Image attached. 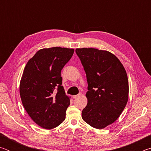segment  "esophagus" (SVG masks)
I'll list each match as a JSON object with an SVG mask.
<instances>
[{
	"instance_id": "obj_1",
	"label": "esophagus",
	"mask_w": 151,
	"mask_h": 151,
	"mask_svg": "<svg viewBox=\"0 0 151 151\" xmlns=\"http://www.w3.org/2000/svg\"><path fill=\"white\" fill-rule=\"evenodd\" d=\"M81 96V93H79L78 94H76V95H74L73 97V99H76Z\"/></svg>"
}]
</instances>
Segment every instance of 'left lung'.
Here are the masks:
<instances>
[{"mask_svg":"<svg viewBox=\"0 0 151 151\" xmlns=\"http://www.w3.org/2000/svg\"><path fill=\"white\" fill-rule=\"evenodd\" d=\"M86 75L88 103L82 118L95 129H102L116 121L129 99L127 72L115 55L93 48H76Z\"/></svg>","mask_w":151,"mask_h":151,"instance_id":"left-lung-1","label":"left lung"}]
</instances>
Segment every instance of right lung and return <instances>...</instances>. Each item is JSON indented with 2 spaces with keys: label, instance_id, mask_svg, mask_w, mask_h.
<instances>
[{
  "label": "right lung",
  "instance_id": "1",
  "mask_svg": "<svg viewBox=\"0 0 151 151\" xmlns=\"http://www.w3.org/2000/svg\"><path fill=\"white\" fill-rule=\"evenodd\" d=\"M74 51L62 47L42 48L24 68L20 82L22 105L32 121L43 129H54L65 120L70 96L61 86L60 72Z\"/></svg>",
  "mask_w": 151,
  "mask_h": 151
}]
</instances>
